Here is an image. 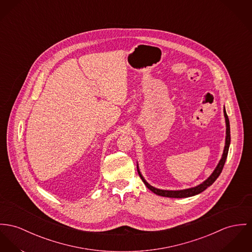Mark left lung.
<instances>
[{
  "mask_svg": "<svg viewBox=\"0 0 252 252\" xmlns=\"http://www.w3.org/2000/svg\"><path fill=\"white\" fill-rule=\"evenodd\" d=\"M223 113H224V118H225V123H226V137H225V146H224V150H223V154H222V157L220 160L218 166L216 167L213 174H211L205 181H203L201 184L195 186L194 188H189V189H185V190H179V191H169V190H160L153 187L152 185H150L142 176V174L140 173L138 167V174L140 175L141 179L143 180V182L145 183V185L155 194H158V195H162V196H166V197H176V198H182V197H189V196H193L195 194H199L201 192H203L205 189H207L209 186H211L215 182V180L219 177V175L221 173L226 157L228 155V150H229V145H230V125H229V119L226 114L225 108H223Z\"/></svg>",
  "mask_w": 252,
  "mask_h": 252,
  "instance_id": "1",
  "label": "left lung"
}]
</instances>
